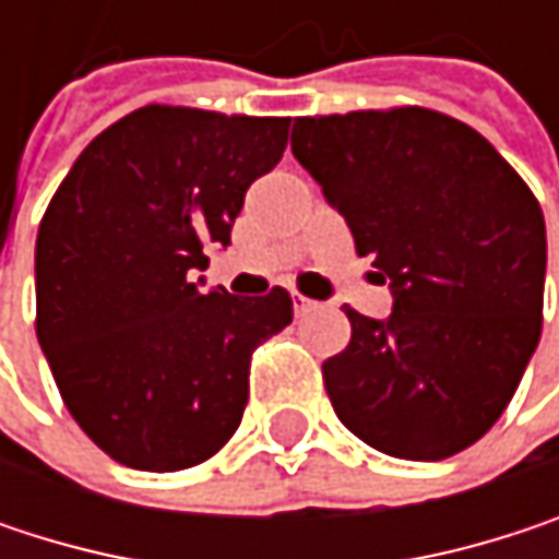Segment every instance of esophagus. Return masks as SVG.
I'll use <instances>...</instances> for the list:
<instances>
[{
  "label": "esophagus",
  "instance_id": "34e87169",
  "mask_svg": "<svg viewBox=\"0 0 559 559\" xmlns=\"http://www.w3.org/2000/svg\"><path fill=\"white\" fill-rule=\"evenodd\" d=\"M313 307H317V300H310V297H304V294H294V313H297V317L310 313Z\"/></svg>",
  "mask_w": 559,
  "mask_h": 559
}]
</instances>
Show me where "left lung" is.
<instances>
[{
	"label": "left lung",
	"mask_w": 559,
	"mask_h": 559,
	"mask_svg": "<svg viewBox=\"0 0 559 559\" xmlns=\"http://www.w3.org/2000/svg\"><path fill=\"white\" fill-rule=\"evenodd\" d=\"M290 152L394 297L385 320L346 307L353 340L323 362L336 417L397 460L473 447L540 340V203L476 129L420 106L294 119Z\"/></svg>",
	"instance_id": "1"
}]
</instances>
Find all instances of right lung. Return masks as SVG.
I'll return each instance as SVG.
<instances>
[{
    "mask_svg": "<svg viewBox=\"0 0 559 559\" xmlns=\"http://www.w3.org/2000/svg\"><path fill=\"white\" fill-rule=\"evenodd\" d=\"M290 119L142 106L99 132L57 187L35 246L38 343L83 433L116 463L190 469L226 447L249 362L290 294L203 290L252 180Z\"/></svg>",
    "mask_w": 559,
    "mask_h": 559,
    "instance_id": "obj_1",
    "label": "right lung"
}]
</instances>
